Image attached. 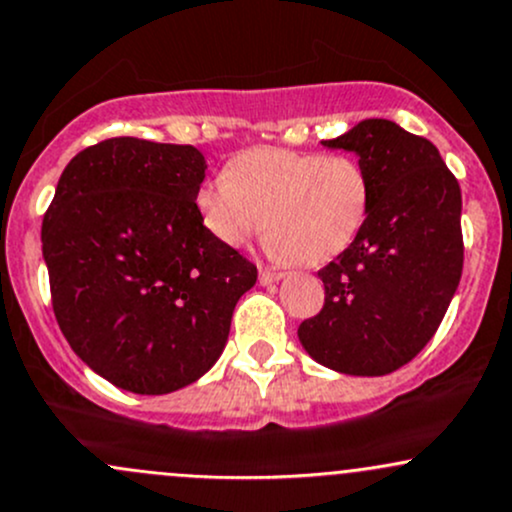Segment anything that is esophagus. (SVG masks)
<instances>
[{"mask_svg":"<svg viewBox=\"0 0 512 512\" xmlns=\"http://www.w3.org/2000/svg\"><path fill=\"white\" fill-rule=\"evenodd\" d=\"M283 278V273L280 271H271V268H261V273H258V280H261V285H271L276 283V280Z\"/></svg>","mask_w":512,"mask_h":512,"instance_id":"34e87169","label":"esophagus"}]
</instances>
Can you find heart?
Masks as SVG:
<instances>
[{
	"label": "heart",
	"instance_id": "1",
	"mask_svg": "<svg viewBox=\"0 0 512 512\" xmlns=\"http://www.w3.org/2000/svg\"><path fill=\"white\" fill-rule=\"evenodd\" d=\"M371 202L364 163L346 153L256 146L236 153L224 178L205 180L195 212L227 249H246L266 227L280 261L324 263L361 232Z\"/></svg>",
	"mask_w": 512,
	"mask_h": 512
}]
</instances>
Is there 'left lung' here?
Segmentation results:
<instances>
[{
  "instance_id": "left-lung-1",
  "label": "left lung",
  "mask_w": 512,
  "mask_h": 512,
  "mask_svg": "<svg viewBox=\"0 0 512 512\" xmlns=\"http://www.w3.org/2000/svg\"><path fill=\"white\" fill-rule=\"evenodd\" d=\"M322 144L359 156L371 202L349 249L317 273L324 305L298 337L332 371L386 376L425 349L454 298L464 268L461 190L432 141L388 119H364Z\"/></svg>"
}]
</instances>
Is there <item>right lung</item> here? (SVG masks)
Wrapping results in <instances>:
<instances>
[{
    "instance_id": "obj_1",
    "label": "right lung",
    "mask_w": 512,
    "mask_h": 512,
    "mask_svg": "<svg viewBox=\"0 0 512 512\" xmlns=\"http://www.w3.org/2000/svg\"><path fill=\"white\" fill-rule=\"evenodd\" d=\"M195 146L117 136L68 163L43 217L53 312L68 344L117 388L163 395L219 359L256 266L195 212Z\"/></svg>"
}]
</instances>
